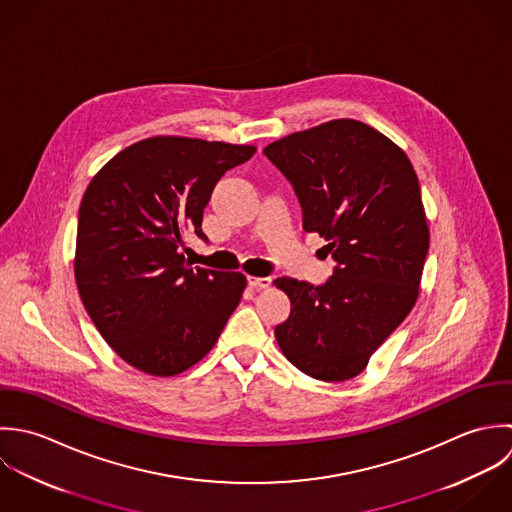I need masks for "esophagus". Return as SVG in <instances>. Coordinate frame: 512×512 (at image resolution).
Wrapping results in <instances>:
<instances>
[{
    "label": "esophagus",
    "instance_id": "1",
    "mask_svg": "<svg viewBox=\"0 0 512 512\" xmlns=\"http://www.w3.org/2000/svg\"><path fill=\"white\" fill-rule=\"evenodd\" d=\"M247 283L253 289H267L271 285V279L269 277H247Z\"/></svg>",
    "mask_w": 512,
    "mask_h": 512
}]
</instances>
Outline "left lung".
<instances>
[{
  "label": "left lung",
  "mask_w": 512,
  "mask_h": 512,
  "mask_svg": "<svg viewBox=\"0 0 512 512\" xmlns=\"http://www.w3.org/2000/svg\"><path fill=\"white\" fill-rule=\"evenodd\" d=\"M303 207V227L336 261L320 287L281 277L291 301L275 328L285 358L310 378L358 376L419 297L429 225L408 154L376 128L336 118L265 146Z\"/></svg>",
  "instance_id": "obj_1"
}]
</instances>
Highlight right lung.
Segmentation results:
<instances>
[{
    "instance_id": "1",
    "label": "right lung",
    "mask_w": 512,
    "mask_h": 512,
    "mask_svg": "<svg viewBox=\"0 0 512 512\" xmlns=\"http://www.w3.org/2000/svg\"><path fill=\"white\" fill-rule=\"evenodd\" d=\"M253 144L152 136L110 158L79 209L75 281L106 344L132 368L170 378L215 346L247 279L192 269L180 253L217 180Z\"/></svg>"
}]
</instances>
